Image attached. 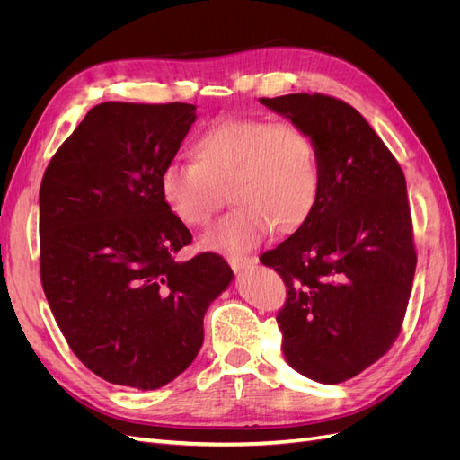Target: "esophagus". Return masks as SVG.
Segmentation results:
<instances>
[{"instance_id":"34e87169","label":"esophagus","mask_w":460,"mask_h":460,"mask_svg":"<svg viewBox=\"0 0 460 460\" xmlns=\"http://www.w3.org/2000/svg\"><path fill=\"white\" fill-rule=\"evenodd\" d=\"M226 261L234 270H243L245 267H249V264L255 262L253 257H245V255H230L226 257Z\"/></svg>"}]
</instances>
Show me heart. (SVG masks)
I'll list each match as a JSON object with an SVG mask.
<instances>
[{"mask_svg":"<svg viewBox=\"0 0 460 460\" xmlns=\"http://www.w3.org/2000/svg\"><path fill=\"white\" fill-rule=\"evenodd\" d=\"M191 163H169L161 172V198L191 228L211 222L222 191L235 205L203 235V245L240 255L274 226L294 232L320 198L318 149L313 136L291 122L226 117L208 124L190 147Z\"/></svg>","mask_w":460,"mask_h":460,"instance_id":"obj_1","label":"heart"}]
</instances>
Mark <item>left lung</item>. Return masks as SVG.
Listing matches in <instances>:
<instances>
[{"label": "left lung", "instance_id": "1", "mask_svg": "<svg viewBox=\"0 0 460 460\" xmlns=\"http://www.w3.org/2000/svg\"><path fill=\"white\" fill-rule=\"evenodd\" d=\"M259 102L313 136L323 172L309 220L261 255L288 288L282 351L299 374L340 384L387 353L407 313L416 252L405 174L349 103L323 93Z\"/></svg>", "mask_w": 460, "mask_h": 460}]
</instances>
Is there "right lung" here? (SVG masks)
Segmentation results:
<instances>
[{
    "label": "right lung",
    "instance_id": "obj_1",
    "mask_svg": "<svg viewBox=\"0 0 460 460\" xmlns=\"http://www.w3.org/2000/svg\"><path fill=\"white\" fill-rule=\"evenodd\" d=\"M193 122L190 103H100L41 178L46 299L73 353L111 384L147 392L182 374L234 278L217 253L176 261L191 234L159 180Z\"/></svg>",
    "mask_w": 460,
    "mask_h": 460
}]
</instances>
